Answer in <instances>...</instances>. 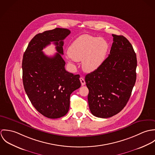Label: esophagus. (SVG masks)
Listing matches in <instances>:
<instances>
[{"mask_svg":"<svg viewBox=\"0 0 155 155\" xmlns=\"http://www.w3.org/2000/svg\"><path fill=\"white\" fill-rule=\"evenodd\" d=\"M80 81L81 82L82 86H84V85H85V80H84V79L83 78H82V77L80 78Z\"/></svg>","mask_w":155,"mask_h":155,"instance_id":"1","label":"esophagus"}]
</instances>
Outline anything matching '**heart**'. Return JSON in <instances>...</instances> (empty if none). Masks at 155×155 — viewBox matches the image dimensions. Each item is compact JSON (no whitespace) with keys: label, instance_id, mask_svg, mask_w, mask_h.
I'll return each instance as SVG.
<instances>
[{"label":"heart","instance_id":"b5f03b06","mask_svg":"<svg viewBox=\"0 0 155 155\" xmlns=\"http://www.w3.org/2000/svg\"><path fill=\"white\" fill-rule=\"evenodd\" d=\"M109 50L107 42L102 38L84 35L70 45L67 53L69 61H82L83 70L91 73L97 70L106 60Z\"/></svg>","mask_w":155,"mask_h":155}]
</instances>
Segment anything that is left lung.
<instances>
[{
	"label": "left lung",
	"instance_id": "1",
	"mask_svg": "<svg viewBox=\"0 0 155 155\" xmlns=\"http://www.w3.org/2000/svg\"><path fill=\"white\" fill-rule=\"evenodd\" d=\"M112 36L108 57L85 76L89 109L101 118L110 117L124 108L136 81L137 61L132 45L124 36Z\"/></svg>",
	"mask_w": 155,
	"mask_h": 155
}]
</instances>
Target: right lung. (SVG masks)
Wrapping results in <instances>:
<instances>
[{
  "label": "right lung",
  "mask_w": 155,
  "mask_h": 155,
  "mask_svg": "<svg viewBox=\"0 0 155 155\" xmlns=\"http://www.w3.org/2000/svg\"><path fill=\"white\" fill-rule=\"evenodd\" d=\"M70 33L66 28H56L36 35L29 42L22 58V82L25 91L34 107L50 119L66 115L70 94L79 88V74L65 69L63 40ZM54 42L58 52L48 57L42 50Z\"/></svg>",
  "instance_id": "1"
}]
</instances>
